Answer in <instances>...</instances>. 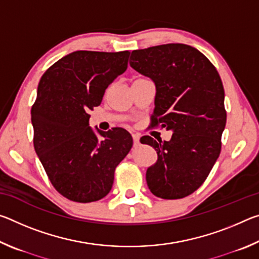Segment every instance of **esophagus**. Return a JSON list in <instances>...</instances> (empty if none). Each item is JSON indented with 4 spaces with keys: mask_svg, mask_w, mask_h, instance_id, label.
<instances>
[{
    "mask_svg": "<svg viewBox=\"0 0 259 259\" xmlns=\"http://www.w3.org/2000/svg\"><path fill=\"white\" fill-rule=\"evenodd\" d=\"M139 138H140V136L138 134H133V139H134V145L135 146L139 145Z\"/></svg>",
    "mask_w": 259,
    "mask_h": 259,
    "instance_id": "esophagus-1",
    "label": "esophagus"
}]
</instances>
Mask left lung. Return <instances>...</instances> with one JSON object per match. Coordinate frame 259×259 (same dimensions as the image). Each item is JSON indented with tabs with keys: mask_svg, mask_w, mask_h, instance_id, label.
Instances as JSON below:
<instances>
[{
	"mask_svg": "<svg viewBox=\"0 0 259 259\" xmlns=\"http://www.w3.org/2000/svg\"><path fill=\"white\" fill-rule=\"evenodd\" d=\"M130 60L155 83L152 126L174 133L169 142L140 138L157 153L146 171L147 186L157 198H185L202 185L221 153L226 124L221 76L207 57L182 43L135 50Z\"/></svg>",
	"mask_w": 259,
	"mask_h": 259,
	"instance_id": "left-lung-1",
	"label": "left lung"
}]
</instances>
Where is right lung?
I'll list each match as a JSON object with an SVG mask.
<instances>
[{"label":"right lung","instance_id":"right-lung-1","mask_svg":"<svg viewBox=\"0 0 259 259\" xmlns=\"http://www.w3.org/2000/svg\"><path fill=\"white\" fill-rule=\"evenodd\" d=\"M129 51H74L43 74L32 106L34 148L54 187L80 203L98 201L113 186L114 171L133 147L122 128L89 126L90 111L125 72Z\"/></svg>","mask_w":259,"mask_h":259}]
</instances>
